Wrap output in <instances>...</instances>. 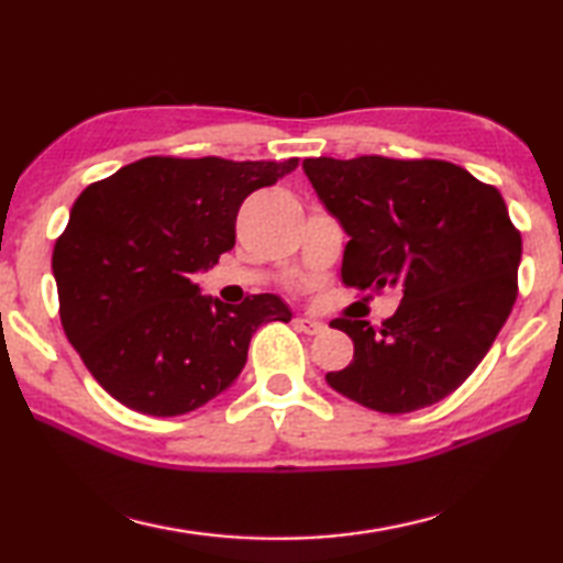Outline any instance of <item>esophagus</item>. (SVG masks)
Listing matches in <instances>:
<instances>
[{"label":"esophagus","mask_w":563,"mask_h":563,"mask_svg":"<svg viewBox=\"0 0 563 563\" xmlns=\"http://www.w3.org/2000/svg\"><path fill=\"white\" fill-rule=\"evenodd\" d=\"M294 327H297L303 333H309V336H313V333H321L323 329H327L321 321L309 319V317H297V319H294Z\"/></svg>","instance_id":"34e87169"}]
</instances>
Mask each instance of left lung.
Wrapping results in <instances>:
<instances>
[{
    "instance_id": "left-lung-1",
    "label": "left lung",
    "mask_w": 563,
    "mask_h": 563,
    "mask_svg": "<svg viewBox=\"0 0 563 563\" xmlns=\"http://www.w3.org/2000/svg\"><path fill=\"white\" fill-rule=\"evenodd\" d=\"M303 173L351 236L346 287H398L380 329L333 319L353 361L327 373L341 396L378 412H410L450 396L479 366L517 301L521 234L495 185L448 161L307 157Z\"/></svg>"
}]
</instances>
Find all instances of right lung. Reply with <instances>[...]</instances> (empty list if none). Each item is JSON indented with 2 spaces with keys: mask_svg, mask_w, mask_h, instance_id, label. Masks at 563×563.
Instances as JSON below:
<instances>
[{
  "mask_svg": "<svg viewBox=\"0 0 563 563\" xmlns=\"http://www.w3.org/2000/svg\"><path fill=\"white\" fill-rule=\"evenodd\" d=\"M297 165L151 155L76 197L52 254L58 317L108 396L183 416L232 386L262 323L291 319L274 294L207 299L192 274L232 250L246 195Z\"/></svg>",
  "mask_w": 563,
  "mask_h": 563,
  "instance_id": "1",
  "label": "right lung"
}]
</instances>
